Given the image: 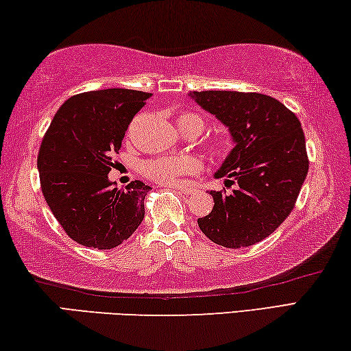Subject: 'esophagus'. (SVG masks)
I'll list each match as a JSON object with an SVG mask.
<instances>
[{
  "instance_id": "34e87169",
  "label": "esophagus",
  "mask_w": 351,
  "mask_h": 351,
  "mask_svg": "<svg viewBox=\"0 0 351 351\" xmlns=\"http://www.w3.org/2000/svg\"><path fill=\"white\" fill-rule=\"evenodd\" d=\"M166 186L179 189V191L183 193V194H191V193L196 191V188L191 186V185H188V183H183V182H180V183H168V185H166Z\"/></svg>"
}]
</instances>
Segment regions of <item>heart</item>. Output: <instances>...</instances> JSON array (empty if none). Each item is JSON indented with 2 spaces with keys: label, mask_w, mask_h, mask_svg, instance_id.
<instances>
[{
  "label": "heart",
  "mask_w": 351,
  "mask_h": 351,
  "mask_svg": "<svg viewBox=\"0 0 351 351\" xmlns=\"http://www.w3.org/2000/svg\"><path fill=\"white\" fill-rule=\"evenodd\" d=\"M177 128L182 132H188L189 129L204 130V119L196 113L182 112L176 119ZM216 154H223L227 151V143H216L213 146ZM202 168V163L194 155H171V157H158L149 160L143 165V172L151 179L162 182V183H172L177 177L185 174H194Z\"/></svg>",
  "instance_id": "obj_1"
}]
</instances>
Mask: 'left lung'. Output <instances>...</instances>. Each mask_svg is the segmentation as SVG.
<instances>
[{
	"label": "left lung",
	"mask_w": 351,
	"mask_h": 351,
	"mask_svg": "<svg viewBox=\"0 0 351 351\" xmlns=\"http://www.w3.org/2000/svg\"><path fill=\"white\" fill-rule=\"evenodd\" d=\"M189 97L226 125L233 149L215 172L237 182L232 194L210 191L215 205L197 223L228 249L260 243L294 208L308 174L305 134L298 118L275 97L243 91H193Z\"/></svg>",
	"instance_id": "8db88e82"
}]
</instances>
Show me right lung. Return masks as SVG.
<instances>
[{"label":"right lung","instance_id":"right-lung-1","mask_svg":"<svg viewBox=\"0 0 351 351\" xmlns=\"http://www.w3.org/2000/svg\"><path fill=\"white\" fill-rule=\"evenodd\" d=\"M151 93L85 91L63 102L40 146L37 168L46 204L68 237L106 250L128 239L145 217L152 189L140 180L117 188L108 179L132 118Z\"/></svg>","mask_w":351,"mask_h":351}]
</instances>
